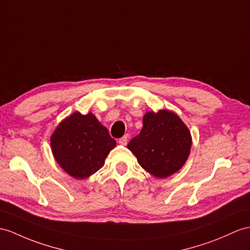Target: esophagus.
<instances>
[{
    "mask_svg": "<svg viewBox=\"0 0 250 250\" xmlns=\"http://www.w3.org/2000/svg\"><path fill=\"white\" fill-rule=\"evenodd\" d=\"M127 142H128V137L127 136H124L123 138H121L119 140V144H121V145H126Z\"/></svg>",
    "mask_w": 250,
    "mask_h": 250,
    "instance_id": "obj_1",
    "label": "esophagus"
}]
</instances>
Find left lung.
<instances>
[{
  "mask_svg": "<svg viewBox=\"0 0 250 250\" xmlns=\"http://www.w3.org/2000/svg\"><path fill=\"white\" fill-rule=\"evenodd\" d=\"M191 146L192 136L187 125L175 112L161 109L144 114L141 132L127 147L146 172L164 179L185 166Z\"/></svg>",
  "mask_w": 250,
  "mask_h": 250,
  "instance_id": "left-lung-1",
  "label": "left lung"
}]
</instances>
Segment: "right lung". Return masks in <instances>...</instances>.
<instances>
[{"instance_id": "1", "label": "right lung", "mask_w": 250, "mask_h": 250, "mask_svg": "<svg viewBox=\"0 0 250 250\" xmlns=\"http://www.w3.org/2000/svg\"><path fill=\"white\" fill-rule=\"evenodd\" d=\"M115 145V140L92 112L72 113L51 136L55 160L75 179H86L102 168Z\"/></svg>"}]
</instances>
